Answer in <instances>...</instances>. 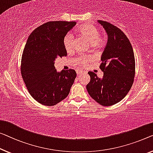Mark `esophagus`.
<instances>
[{
  "label": "esophagus",
  "mask_w": 153,
  "mask_h": 153,
  "mask_svg": "<svg viewBox=\"0 0 153 153\" xmlns=\"http://www.w3.org/2000/svg\"><path fill=\"white\" fill-rule=\"evenodd\" d=\"M76 73H77V76H79V75H80V74H82V71H77Z\"/></svg>",
  "instance_id": "1"
}]
</instances>
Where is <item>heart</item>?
<instances>
[{
  "label": "heart",
  "mask_w": 153,
  "mask_h": 153,
  "mask_svg": "<svg viewBox=\"0 0 153 153\" xmlns=\"http://www.w3.org/2000/svg\"><path fill=\"white\" fill-rule=\"evenodd\" d=\"M77 33L88 41L93 47L100 48L104 46L105 40L100 36L99 29L91 24H84L77 29ZM63 45L65 50L70 53L74 49V37L71 33H67L63 39ZM91 60V56H81L76 58V63L79 67H83Z\"/></svg>",
  "instance_id": "heart-1"
}]
</instances>
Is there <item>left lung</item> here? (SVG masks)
I'll list each match as a JSON object with an SVG mask.
<instances>
[{
  "label": "left lung",
  "instance_id": "left-lung-1",
  "mask_svg": "<svg viewBox=\"0 0 153 153\" xmlns=\"http://www.w3.org/2000/svg\"><path fill=\"white\" fill-rule=\"evenodd\" d=\"M97 22L108 36L100 66L104 76L99 78L95 73L88 72L91 79L86 89L97 103L108 106L120 102L131 89L135 74V56L128 38L121 29L108 22Z\"/></svg>",
  "mask_w": 153,
  "mask_h": 153
}]
</instances>
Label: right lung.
<instances>
[{
    "label": "right lung",
    "mask_w": 153,
    "mask_h": 153,
    "mask_svg": "<svg viewBox=\"0 0 153 153\" xmlns=\"http://www.w3.org/2000/svg\"><path fill=\"white\" fill-rule=\"evenodd\" d=\"M76 22L51 21L29 36L21 61V74L29 93L40 104L53 106L68 96L76 77L74 69L58 72L57 58L67 56L63 39Z\"/></svg>",
    "instance_id": "right-lung-1"
}]
</instances>
